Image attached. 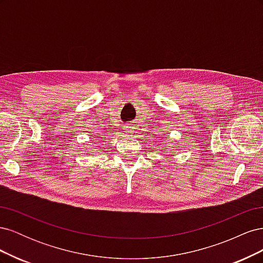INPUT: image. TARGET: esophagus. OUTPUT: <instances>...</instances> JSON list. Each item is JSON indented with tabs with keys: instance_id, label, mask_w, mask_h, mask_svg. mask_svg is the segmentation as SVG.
Masks as SVG:
<instances>
[{
	"instance_id": "obj_1",
	"label": "esophagus",
	"mask_w": 263,
	"mask_h": 263,
	"mask_svg": "<svg viewBox=\"0 0 263 263\" xmlns=\"http://www.w3.org/2000/svg\"><path fill=\"white\" fill-rule=\"evenodd\" d=\"M124 132H125V134H126V135H130V134H133V132H134L133 126H126L125 128H124Z\"/></svg>"
}]
</instances>
